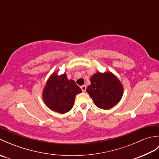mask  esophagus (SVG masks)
<instances>
[{
  "label": "esophagus",
  "instance_id": "34e87169",
  "mask_svg": "<svg viewBox=\"0 0 159 159\" xmlns=\"http://www.w3.org/2000/svg\"><path fill=\"white\" fill-rule=\"evenodd\" d=\"M80 88H81V89H82V91H83V92H86V89H87V87H86V85H82L81 87H80Z\"/></svg>",
  "mask_w": 159,
  "mask_h": 159
}]
</instances>
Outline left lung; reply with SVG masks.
<instances>
[{"instance_id":"1","label":"left lung","mask_w":159,"mask_h":159,"mask_svg":"<svg viewBox=\"0 0 159 159\" xmlns=\"http://www.w3.org/2000/svg\"><path fill=\"white\" fill-rule=\"evenodd\" d=\"M90 81L86 91L96 107L107 110L119 103L124 94V87L113 73L97 72L91 76Z\"/></svg>"}]
</instances>
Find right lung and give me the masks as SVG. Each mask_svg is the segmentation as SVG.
<instances>
[{"mask_svg":"<svg viewBox=\"0 0 159 159\" xmlns=\"http://www.w3.org/2000/svg\"><path fill=\"white\" fill-rule=\"evenodd\" d=\"M58 72L57 70L50 74L43 89L42 97L48 109L63 114L72 109L76 96L82 90L74 80L67 79L66 72L59 75Z\"/></svg>","mask_w":159,"mask_h":159,"instance_id":"add662e5","label":"right lung"}]
</instances>
